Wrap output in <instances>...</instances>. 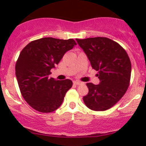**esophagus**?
I'll return each mask as SVG.
<instances>
[{"mask_svg": "<svg viewBox=\"0 0 146 146\" xmlns=\"http://www.w3.org/2000/svg\"><path fill=\"white\" fill-rule=\"evenodd\" d=\"M73 84L76 85H81L82 82H80L79 81H73Z\"/></svg>", "mask_w": 146, "mask_h": 146, "instance_id": "34e87169", "label": "esophagus"}]
</instances>
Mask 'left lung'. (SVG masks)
Segmentation results:
<instances>
[{"mask_svg":"<svg viewBox=\"0 0 146 146\" xmlns=\"http://www.w3.org/2000/svg\"><path fill=\"white\" fill-rule=\"evenodd\" d=\"M92 68L98 71L99 85L87 83L89 92L83 97L93 111H105L117 104L129 88L131 73L130 58L124 48L107 37L76 39Z\"/></svg>","mask_w":146,"mask_h":146,"instance_id":"1","label":"left lung"}]
</instances>
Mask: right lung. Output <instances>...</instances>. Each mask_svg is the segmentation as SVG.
<instances>
[{"instance_id":"obj_1","label":"right lung","mask_w":146,"mask_h":146,"mask_svg":"<svg viewBox=\"0 0 146 146\" xmlns=\"http://www.w3.org/2000/svg\"><path fill=\"white\" fill-rule=\"evenodd\" d=\"M76 44L73 39L44 37L29 42L22 50L15 64L16 77L23 98L35 110L50 113L61 105L73 82L50 78V70Z\"/></svg>"}]
</instances>
